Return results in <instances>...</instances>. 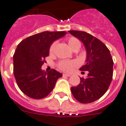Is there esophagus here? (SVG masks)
I'll return each mask as SVG.
<instances>
[{"mask_svg":"<svg viewBox=\"0 0 126 126\" xmlns=\"http://www.w3.org/2000/svg\"><path fill=\"white\" fill-rule=\"evenodd\" d=\"M71 76V74H63V77H70Z\"/></svg>","mask_w":126,"mask_h":126,"instance_id":"34e87169","label":"esophagus"}]
</instances>
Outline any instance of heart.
I'll list each match as a JSON object with an SVG mask.
<instances>
[{"mask_svg": "<svg viewBox=\"0 0 126 126\" xmlns=\"http://www.w3.org/2000/svg\"><path fill=\"white\" fill-rule=\"evenodd\" d=\"M68 42V45L70 49L74 50L76 47L81 46V43L79 42V40L76 38L74 37H70L67 40ZM56 42H54L52 43V45H50V48H49V52L50 54H53L54 52L55 48H56ZM78 62L77 61H66V60H63V61H60L59 64H58V67L60 70H63L66 72H71L74 67L76 66H78Z\"/></svg>", "mask_w": 126, "mask_h": 126, "instance_id": "1", "label": "heart"}]
</instances>
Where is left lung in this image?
Returning a JSON list of instances; mask_svg holds the SVG:
<instances>
[{"instance_id": "8db88e82", "label": "left lung", "mask_w": 126, "mask_h": 126, "mask_svg": "<svg viewBox=\"0 0 126 126\" xmlns=\"http://www.w3.org/2000/svg\"><path fill=\"white\" fill-rule=\"evenodd\" d=\"M72 35L83 43L86 51V64L81 71H88L87 78H80V83L71 88L74 97L87 104L100 99L108 89L113 77V61L110 52L101 40L79 31H69Z\"/></svg>"}]
</instances>
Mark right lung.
Segmentation results:
<instances>
[{
	"mask_svg": "<svg viewBox=\"0 0 126 126\" xmlns=\"http://www.w3.org/2000/svg\"><path fill=\"white\" fill-rule=\"evenodd\" d=\"M65 31H44L22 40L13 55V72L19 88L28 97L41 99L47 97L62 74L52 69L45 72L42 66L49 55L54 41L65 36Z\"/></svg>",
	"mask_w": 126,
	"mask_h": 126,
	"instance_id": "add662e5",
	"label": "right lung"
}]
</instances>
